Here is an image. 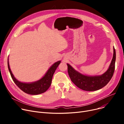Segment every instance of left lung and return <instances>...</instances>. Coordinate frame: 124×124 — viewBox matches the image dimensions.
<instances>
[{"instance_id":"obj_1","label":"left lung","mask_w":124,"mask_h":124,"mask_svg":"<svg viewBox=\"0 0 124 124\" xmlns=\"http://www.w3.org/2000/svg\"><path fill=\"white\" fill-rule=\"evenodd\" d=\"M113 49V57L108 69L101 75L90 76L82 74L67 63L68 73L71 81L78 88L89 92L97 90L105 86L111 79L115 71L116 55L114 47Z\"/></svg>"}]
</instances>
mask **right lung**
I'll return each instance as SVG.
<instances>
[{"label":"right lung","mask_w":124,"mask_h":124,"mask_svg":"<svg viewBox=\"0 0 124 124\" xmlns=\"http://www.w3.org/2000/svg\"><path fill=\"white\" fill-rule=\"evenodd\" d=\"M60 63L61 61H59L52 65L46 73L39 80L31 83H24L19 81L14 77L9 67L8 58V70L13 81L23 92L31 95H37L46 92L51 85L55 71Z\"/></svg>","instance_id":"obj_1"}]
</instances>
